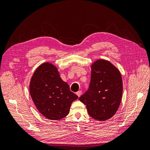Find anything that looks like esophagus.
I'll return each mask as SVG.
<instances>
[{"instance_id":"34e87169","label":"esophagus","mask_w":150,"mask_h":150,"mask_svg":"<svg viewBox=\"0 0 150 150\" xmlns=\"http://www.w3.org/2000/svg\"><path fill=\"white\" fill-rule=\"evenodd\" d=\"M76 95H77V96H78V97H80L81 94H82V91H79L76 92Z\"/></svg>"}]
</instances>
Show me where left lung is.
Here are the masks:
<instances>
[{
  "mask_svg": "<svg viewBox=\"0 0 150 150\" xmlns=\"http://www.w3.org/2000/svg\"><path fill=\"white\" fill-rule=\"evenodd\" d=\"M91 74L88 90L79 99L84 103L93 119L106 121L117 111L122 94L120 71L106 60L98 59L91 66Z\"/></svg>",
  "mask_w": 150,
  "mask_h": 150,
  "instance_id": "obj_1",
  "label": "left lung"
}]
</instances>
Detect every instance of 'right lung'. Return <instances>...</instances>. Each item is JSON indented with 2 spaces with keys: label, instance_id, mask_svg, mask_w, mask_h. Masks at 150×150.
I'll use <instances>...</instances> for the list:
<instances>
[{
  "label": "right lung",
  "instance_id": "obj_1",
  "mask_svg": "<svg viewBox=\"0 0 150 150\" xmlns=\"http://www.w3.org/2000/svg\"><path fill=\"white\" fill-rule=\"evenodd\" d=\"M29 91L38 111L51 120L66 117L72 103L78 98L62 81L57 68L50 62H44L36 69L30 79Z\"/></svg>",
  "mask_w": 150,
  "mask_h": 150
}]
</instances>
